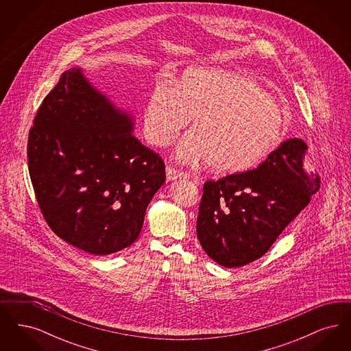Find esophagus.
<instances>
[{"label": "esophagus", "instance_id": "1", "mask_svg": "<svg viewBox=\"0 0 351 351\" xmlns=\"http://www.w3.org/2000/svg\"><path fill=\"white\" fill-rule=\"evenodd\" d=\"M166 176H167V182H173V180H178V179H186V173L180 172L175 168L167 167Z\"/></svg>", "mask_w": 351, "mask_h": 351}]
</instances>
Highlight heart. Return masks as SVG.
<instances>
[{"label": "heart", "mask_w": 351, "mask_h": 351, "mask_svg": "<svg viewBox=\"0 0 351 351\" xmlns=\"http://www.w3.org/2000/svg\"><path fill=\"white\" fill-rule=\"evenodd\" d=\"M192 119L176 149L184 165L205 162L232 175L263 162L283 138L282 108L249 77L221 68H189L175 84L156 82L143 109V130L167 147Z\"/></svg>", "instance_id": "obj_1"}]
</instances>
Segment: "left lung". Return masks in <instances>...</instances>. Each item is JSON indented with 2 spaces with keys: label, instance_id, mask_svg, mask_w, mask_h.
Instances as JSON below:
<instances>
[{
  "label": "left lung",
  "instance_id": "8db88e82",
  "mask_svg": "<svg viewBox=\"0 0 351 351\" xmlns=\"http://www.w3.org/2000/svg\"><path fill=\"white\" fill-rule=\"evenodd\" d=\"M306 149L285 139L258 167L204 184L196 232L209 258L234 268L267 252L319 189V176L302 167Z\"/></svg>",
  "mask_w": 351,
  "mask_h": 351
}]
</instances>
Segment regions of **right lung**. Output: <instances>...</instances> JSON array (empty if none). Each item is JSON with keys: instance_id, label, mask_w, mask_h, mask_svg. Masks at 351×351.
<instances>
[{"instance_id": "1", "label": "right lung", "mask_w": 351, "mask_h": 351, "mask_svg": "<svg viewBox=\"0 0 351 351\" xmlns=\"http://www.w3.org/2000/svg\"><path fill=\"white\" fill-rule=\"evenodd\" d=\"M135 116L97 89L83 69L66 71L29 134V172L52 232L93 255L133 245L166 182L163 160L135 136Z\"/></svg>"}]
</instances>
